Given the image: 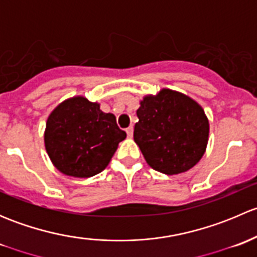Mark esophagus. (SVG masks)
Returning <instances> with one entry per match:
<instances>
[{"mask_svg": "<svg viewBox=\"0 0 257 257\" xmlns=\"http://www.w3.org/2000/svg\"><path fill=\"white\" fill-rule=\"evenodd\" d=\"M126 134H128L129 138H132L133 137V126H129V128H126Z\"/></svg>", "mask_w": 257, "mask_h": 257, "instance_id": "34e87169", "label": "esophagus"}]
</instances>
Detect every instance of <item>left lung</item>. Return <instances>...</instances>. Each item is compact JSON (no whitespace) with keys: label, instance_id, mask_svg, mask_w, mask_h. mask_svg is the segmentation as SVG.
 Listing matches in <instances>:
<instances>
[{"label":"left lung","instance_id":"obj_1","mask_svg":"<svg viewBox=\"0 0 257 257\" xmlns=\"http://www.w3.org/2000/svg\"><path fill=\"white\" fill-rule=\"evenodd\" d=\"M134 142L157 172H188L203 158L209 141V119L193 98L163 88L148 94L137 110Z\"/></svg>","mask_w":257,"mask_h":257}]
</instances>
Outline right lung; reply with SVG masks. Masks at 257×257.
<instances>
[{"label":"right lung","mask_w":257,"mask_h":257,"mask_svg":"<svg viewBox=\"0 0 257 257\" xmlns=\"http://www.w3.org/2000/svg\"><path fill=\"white\" fill-rule=\"evenodd\" d=\"M126 133L112 113L82 95L59 103L47 118L45 147L52 164L64 175L90 178L109 164Z\"/></svg>","instance_id":"add662e5"}]
</instances>
